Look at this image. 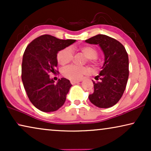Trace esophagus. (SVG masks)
Here are the masks:
<instances>
[{
    "label": "esophagus",
    "mask_w": 151,
    "mask_h": 151,
    "mask_svg": "<svg viewBox=\"0 0 151 151\" xmlns=\"http://www.w3.org/2000/svg\"><path fill=\"white\" fill-rule=\"evenodd\" d=\"M78 82H80V81H77V80H71V83L72 84H77Z\"/></svg>",
    "instance_id": "esophagus-1"
}]
</instances>
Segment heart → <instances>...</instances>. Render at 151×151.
<instances>
[{"label":"heart","mask_w":151,"mask_h":151,"mask_svg":"<svg viewBox=\"0 0 151 151\" xmlns=\"http://www.w3.org/2000/svg\"><path fill=\"white\" fill-rule=\"evenodd\" d=\"M76 47H66L58 53L57 60L60 65L65 66L70 63L73 58V53L72 49H76ZM80 52L86 58V61L91 65L97 66L99 64L98 58V50L96 47L92 46H82L78 48ZM88 67H78L76 65H70L65 68L63 74L65 77L72 80H78L81 79L84 74L87 73Z\"/></svg>","instance_id":"heart-1"}]
</instances>
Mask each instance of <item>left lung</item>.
Returning <instances> with one entry per match:
<instances>
[{
  "label": "left lung",
  "instance_id": "1",
  "mask_svg": "<svg viewBox=\"0 0 151 151\" xmlns=\"http://www.w3.org/2000/svg\"><path fill=\"white\" fill-rule=\"evenodd\" d=\"M99 45L104 53L102 70L93 81L94 92L88 96L92 104L99 108H109L116 104L122 96L129 75V56L119 41L106 35L98 34L85 40Z\"/></svg>",
  "mask_w": 151,
  "mask_h": 151
}]
</instances>
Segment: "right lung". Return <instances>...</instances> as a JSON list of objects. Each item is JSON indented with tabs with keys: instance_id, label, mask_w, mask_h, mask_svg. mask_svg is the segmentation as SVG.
I'll return each mask as SVG.
<instances>
[{
	"instance_id": "add662e5",
	"label": "right lung",
	"mask_w": 151,
	"mask_h": 151,
	"mask_svg": "<svg viewBox=\"0 0 151 151\" xmlns=\"http://www.w3.org/2000/svg\"><path fill=\"white\" fill-rule=\"evenodd\" d=\"M75 41L42 35L32 40L24 51L22 63V83L30 102L41 111H55L65 104L71 84L64 78L55 83L49 74L58 72L56 69L58 52Z\"/></svg>"
}]
</instances>
